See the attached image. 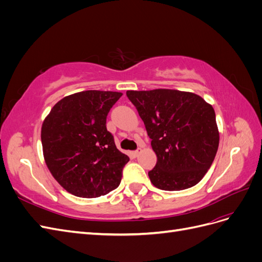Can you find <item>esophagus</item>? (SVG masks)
Returning a JSON list of instances; mask_svg holds the SVG:
<instances>
[{
	"instance_id": "34e87169",
	"label": "esophagus",
	"mask_w": 262,
	"mask_h": 262,
	"mask_svg": "<svg viewBox=\"0 0 262 262\" xmlns=\"http://www.w3.org/2000/svg\"><path fill=\"white\" fill-rule=\"evenodd\" d=\"M141 148H138L137 150H134V152H132V155L134 156V157H138L139 155H140V153H141Z\"/></svg>"
}]
</instances>
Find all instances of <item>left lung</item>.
<instances>
[{
    "label": "left lung",
    "instance_id": "8db88e82",
    "mask_svg": "<svg viewBox=\"0 0 262 262\" xmlns=\"http://www.w3.org/2000/svg\"><path fill=\"white\" fill-rule=\"evenodd\" d=\"M157 156L150 182L166 191L195 186L216 155L220 133L213 107L199 95L177 90L128 91Z\"/></svg>",
    "mask_w": 262,
    "mask_h": 262
}]
</instances>
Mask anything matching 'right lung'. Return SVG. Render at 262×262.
Listing matches in <instances>:
<instances>
[{"label":"right lung","mask_w":262,"mask_h":262,"mask_svg":"<svg viewBox=\"0 0 262 262\" xmlns=\"http://www.w3.org/2000/svg\"><path fill=\"white\" fill-rule=\"evenodd\" d=\"M122 93L84 91L59 100L41 126L42 152L53 178L68 192L97 198L120 185L129 157L115 144L106 119Z\"/></svg>","instance_id":"1"}]
</instances>
